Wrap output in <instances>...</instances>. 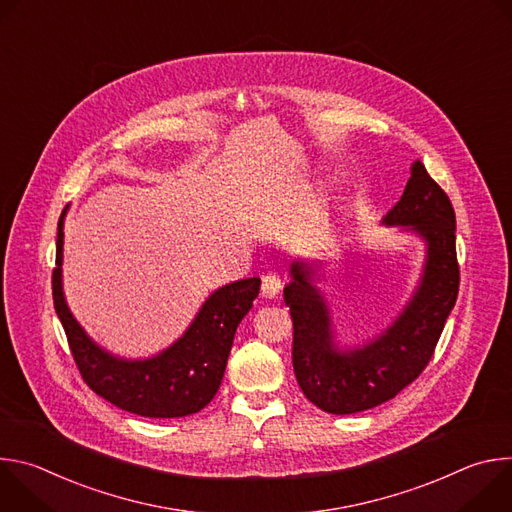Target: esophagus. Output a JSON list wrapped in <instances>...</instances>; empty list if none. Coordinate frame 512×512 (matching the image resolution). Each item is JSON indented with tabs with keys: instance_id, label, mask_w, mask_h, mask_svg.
<instances>
[{
	"instance_id": "obj_1",
	"label": "esophagus",
	"mask_w": 512,
	"mask_h": 512,
	"mask_svg": "<svg viewBox=\"0 0 512 512\" xmlns=\"http://www.w3.org/2000/svg\"><path fill=\"white\" fill-rule=\"evenodd\" d=\"M281 291V279L277 273H267L263 275V283H261V296L267 300L277 298V294Z\"/></svg>"
}]
</instances>
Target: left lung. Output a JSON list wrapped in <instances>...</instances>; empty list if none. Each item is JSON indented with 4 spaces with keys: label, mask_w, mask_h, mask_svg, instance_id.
Instances as JSON below:
<instances>
[{
    "label": "left lung",
    "mask_w": 512,
    "mask_h": 512,
    "mask_svg": "<svg viewBox=\"0 0 512 512\" xmlns=\"http://www.w3.org/2000/svg\"><path fill=\"white\" fill-rule=\"evenodd\" d=\"M383 225L423 241L425 257L411 298L395 320L362 344H340L322 287L318 263L294 259L283 300L294 320V373L304 395L322 411L352 415L393 399L413 383L442 336L456 304V214L448 194L417 160L401 200Z\"/></svg>",
    "instance_id": "8db88e82"
}]
</instances>
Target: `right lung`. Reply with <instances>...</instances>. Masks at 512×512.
<instances>
[{
  "label": "right lung",
  "mask_w": 512,
  "mask_h": 512,
  "mask_svg": "<svg viewBox=\"0 0 512 512\" xmlns=\"http://www.w3.org/2000/svg\"><path fill=\"white\" fill-rule=\"evenodd\" d=\"M64 214L58 221L54 310L85 383L103 399L141 417H186L204 409L221 387L237 326L253 308L261 279L247 277L214 289L184 334L148 358H125L97 344L72 316L62 287Z\"/></svg>",
  "instance_id": "add662e5"
}]
</instances>
